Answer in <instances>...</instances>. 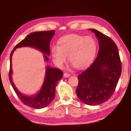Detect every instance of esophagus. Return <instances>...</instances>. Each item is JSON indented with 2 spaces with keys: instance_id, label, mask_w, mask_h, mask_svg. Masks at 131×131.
<instances>
[{
  "instance_id": "34e87169",
  "label": "esophagus",
  "mask_w": 131,
  "mask_h": 131,
  "mask_svg": "<svg viewBox=\"0 0 131 131\" xmlns=\"http://www.w3.org/2000/svg\"><path fill=\"white\" fill-rule=\"evenodd\" d=\"M63 76L65 77H69L70 76V74L69 73H65L63 74Z\"/></svg>"
}]
</instances>
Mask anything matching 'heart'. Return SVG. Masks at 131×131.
Returning <instances> with one entry per match:
<instances>
[{
  "mask_svg": "<svg viewBox=\"0 0 131 131\" xmlns=\"http://www.w3.org/2000/svg\"><path fill=\"white\" fill-rule=\"evenodd\" d=\"M97 45L91 37L73 34L66 36L58 42V46H54L51 49L53 61L61 67L69 61L74 67L84 68L89 65L94 59Z\"/></svg>",
  "mask_w": 131,
  "mask_h": 131,
  "instance_id": "1",
  "label": "heart"
}]
</instances>
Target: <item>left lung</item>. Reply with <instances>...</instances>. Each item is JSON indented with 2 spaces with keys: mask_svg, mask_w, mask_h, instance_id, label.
Segmentation results:
<instances>
[{
  "mask_svg": "<svg viewBox=\"0 0 131 131\" xmlns=\"http://www.w3.org/2000/svg\"><path fill=\"white\" fill-rule=\"evenodd\" d=\"M90 29L99 41L97 57L78 76L77 97L85 104L95 106L107 101L116 90L122 66L118 50L113 40L99 31Z\"/></svg>",
  "mask_w": 131,
  "mask_h": 131,
  "instance_id": "8db88e82",
  "label": "left lung"
}]
</instances>
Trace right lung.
I'll return each instance as SVG.
<instances>
[{
    "label": "right lung",
    "mask_w": 131,
    "mask_h": 131,
    "mask_svg": "<svg viewBox=\"0 0 131 131\" xmlns=\"http://www.w3.org/2000/svg\"><path fill=\"white\" fill-rule=\"evenodd\" d=\"M55 34V30L41 31L33 32L29 34L25 39L15 46L11 52L10 57L9 80L11 84L16 93L17 96L24 105L35 108H41L47 107L55 98V88L59 80L63 76V72L58 69L47 66L46 68L45 79L40 90L36 95L26 96L22 94L17 90L12 81V58L13 52L17 48L31 47L36 48L46 55H50V43ZM45 61H47V55L44 54Z\"/></svg>",
    "instance_id": "right-lung-1"
}]
</instances>
